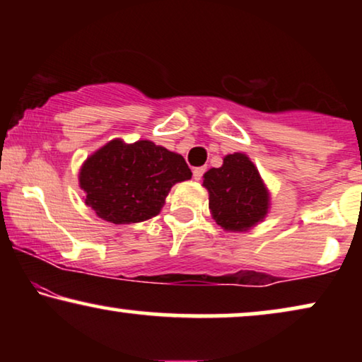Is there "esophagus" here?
<instances>
[{
  "label": "esophagus",
  "instance_id": "34e87169",
  "mask_svg": "<svg viewBox=\"0 0 362 362\" xmlns=\"http://www.w3.org/2000/svg\"><path fill=\"white\" fill-rule=\"evenodd\" d=\"M204 173H206V166L194 168V170H192V176H194L196 181H199V180H202V176H204Z\"/></svg>",
  "mask_w": 362,
  "mask_h": 362
}]
</instances>
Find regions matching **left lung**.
Wrapping results in <instances>:
<instances>
[{"instance_id": "obj_1", "label": "left lung", "mask_w": 362, "mask_h": 362, "mask_svg": "<svg viewBox=\"0 0 362 362\" xmlns=\"http://www.w3.org/2000/svg\"><path fill=\"white\" fill-rule=\"evenodd\" d=\"M209 191V209L226 230H247L262 221L269 209V192L249 158L234 153L224 165L212 168L202 182Z\"/></svg>"}]
</instances>
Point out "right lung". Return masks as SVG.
Returning <instances> with one entry per match:
<instances>
[{"instance_id": "1", "label": "right lung", "mask_w": 362, "mask_h": 362, "mask_svg": "<svg viewBox=\"0 0 362 362\" xmlns=\"http://www.w3.org/2000/svg\"><path fill=\"white\" fill-rule=\"evenodd\" d=\"M191 176L185 158L153 141L113 140L83 163L78 181L98 217L132 224L156 216L173 185Z\"/></svg>"}]
</instances>
